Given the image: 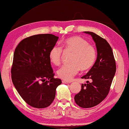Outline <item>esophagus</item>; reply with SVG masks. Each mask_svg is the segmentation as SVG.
Wrapping results in <instances>:
<instances>
[{"label":"esophagus","mask_w":129,"mask_h":129,"mask_svg":"<svg viewBox=\"0 0 129 129\" xmlns=\"http://www.w3.org/2000/svg\"><path fill=\"white\" fill-rule=\"evenodd\" d=\"M62 82L63 83H65V84H68V83H71L70 81H66V80H63Z\"/></svg>","instance_id":"1"}]
</instances>
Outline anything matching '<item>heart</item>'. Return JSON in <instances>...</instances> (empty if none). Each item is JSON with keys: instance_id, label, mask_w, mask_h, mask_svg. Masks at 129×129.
I'll return each instance as SVG.
<instances>
[{"instance_id": "1", "label": "heart", "mask_w": 129, "mask_h": 129, "mask_svg": "<svg viewBox=\"0 0 129 129\" xmlns=\"http://www.w3.org/2000/svg\"><path fill=\"white\" fill-rule=\"evenodd\" d=\"M65 51L72 52L70 62L58 69L57 73L60 78L69 81L77 74L79 70H86L92 66L96 57V50L89 45L87 41L79 37H71L62 43ZM62 49L60 46L55 45L51 49L49 57L51 62L58 65L61 61Z\"/></svg>"}]
</instances>
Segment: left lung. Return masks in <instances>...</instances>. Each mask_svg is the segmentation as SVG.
Returning a JSON list of instances; mask_svg holds the SVG:
<instances>
[{
  "label": "left lung",
  "instance_id": "left-lung-1",
  "mask_svg": "<svg viewBox=\"0 0 129 129\" xmlns=\"http://www.w3.org/2000/svg\"><path fill=\"white\" fill-rule=\"evenodd\" d=\"M91 35L95 43L97 57L89 71L82 79H87L82 84L81 90L74 96L75 103L83 108L98 105L108 94L116 71V64L111 46L106 40L92 32L84 31Z\"/></svg>",
  "mask_w": 129,
  "mask_h": 129
}]
</instances>
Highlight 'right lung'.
Returning a JSON list of instances; mask_svg holds the SVG:
<instances>
[{"label":"right lung","mask_w":129,"mask_h":129,"mask_svg":"<svg viewBox=\"0 0 129 129\" xmlns=\"http://www.w3.org/2000/svg\"><path fill=\"white\" fill-rule=\"evenodd\" d=\"M59 37L46 34L22 40L15 48L11 69L12 81L23 100L38 109L49 106L62 83L54 78L49 53Z\"/></svg>","instance_id":"right-lung-1"}]
</instances>
